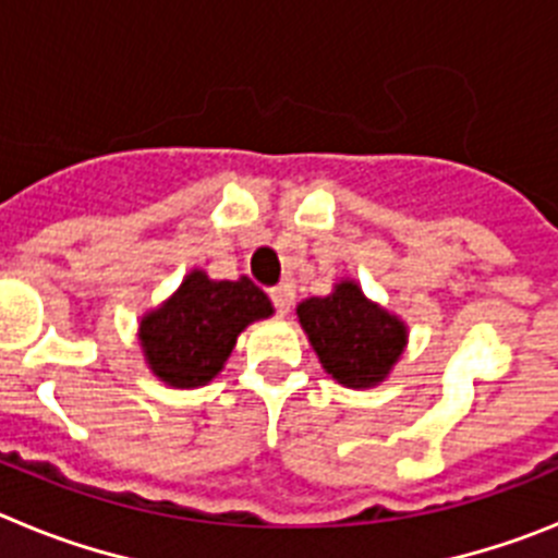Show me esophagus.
<instances>
[{
  "mask_svg": "<svg viewBox=\"0 0 558 558\" xmlns=\"http://www.w3.org/2000/svg\"><path fill=\"white\" fill-rule=\"evenodd\" d=\"M270 302H274L276 313L288 315L293 307V290L288 284H279V288H270Z\"/></svg>",
  "mask_w": 558,
  "mask_h": 558,
  "instance_id": "obj_1",
  "label": "esophagus"
}]
</instances>
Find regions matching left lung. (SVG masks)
Returning a JSON list of instances; mask_svg holds the SVG:
<instances>
[{"label": "left lung", "instance_id": "1", "mask_svg": "<svg viewBox=\"0 0 558 558\" xmlns=\"http://www.w3.org/2000/svg\"><path fill=\"white\" fill-rule=\"evenodd\" d=\"M295 315L324 372L332 374L340 386H377L405 352V324L368 302L360 284L349 279L335 284L329 295H315L299 304Z\"/></svg>", "mask_w": 558, "mask_h": 558}]
</instances>
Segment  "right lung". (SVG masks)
Returning a JSON list of instances; mask_svg holds the SVG:
<instances>
[{
  "label": "right lung",
  "mask_w": 558,
  "mask_h": 558,
  "mask_svg": "<svg viewBox=\"0 0 558 558\" xmlns=\"http://www.w3.org/2000/svg\"><path fill=\"white\" fill-rule=\"evenodd\" d=\"M268 315L270 299L248 276L215 282L204 270H192L161 307L142 315V352L167 386H206L229 360L236 335Z\"/></svg>",
  "instance_id": "1"
}]
</instances>
